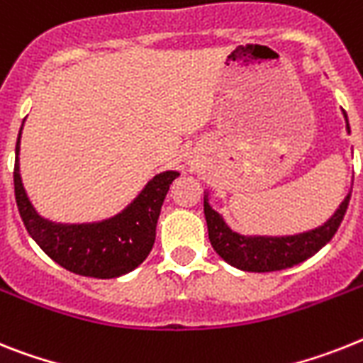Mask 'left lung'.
<instances>
[{
    "mask_svg": "<svg viewBox=\"0 0 363 363\" xmlns=\"http://www.w3.org/2000/svg\"><path fill=\"white\" fill-rule=\"evenodd\" d=\"M345 116L347 131L350 133L349 118ZM350 191L345 200L340 203L336 213L332 215L323 226H317L308 232L295 233V235H241L230 228L223 215L217 213L209 206L208 193L203 194V215L208 223V233L211 247L232 267L248 272H271L298 265L304 259L311 257L334 238L340 228L341 220L349 208Z\"/></svg>",
    "mask_w": 363,
    "mask_h": 363,
    "instance_id": "8db88e82",
    "label": "left lung"
}]
</instances>
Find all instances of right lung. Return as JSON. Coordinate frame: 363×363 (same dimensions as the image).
Instances as JSON below:
<instances>
[{
	"label": "right lung",
	"instance_id": "right-lung-1",
	"mask_svg": "<svg viewBox=\"0 0 363 363\" xmlns=\"http://www.w3.org/2000/svg\"><path fill=\"white\" fill-rule=\"evenodd\" d=\"M20 135L22 130L16 140L14 196L23 226L38 247L61 267L81 277L116 278L139 267L154 247L161 206L179 172L164 170L154 176L139 196L115 217L86 224L52 223L40 217L27 199L18 160Z\"/></svg>",
	"mask_w": 363,
	"mask_h": 363
}]
</instances>
